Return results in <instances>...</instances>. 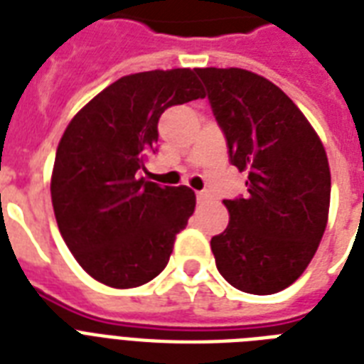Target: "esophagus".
<instances>
[{"instance_id":"esophagus-1","label":"esophagus","mask_w":364,"mask_h":364,"mask_svg":"<svg viewBox=\"0 0 364 364\" xmlns=\"http://www.w3.org/2000/svg\"><path fill=\"white\" fill-rule=\"evenodd\" d=\"M196 200H198L200 204H204V202L211 200V194L208 191H200V193H196Z\"/></svg>"}]
</instances>
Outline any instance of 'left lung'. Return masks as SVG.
I'll return each mask as SVG.
<instances>
[{
    "label": "left lung",
    "mask_w": 364,
    "mask_h": 364,
    "mask_svg": "<svg viewBox=\"0 0 364 364\" xmlns=\"http://www.w3.org/2000/svg\"><path fill=\"white\" fill-rule=\"evenodd\" d=\"M196 73L230 164L247 171L245 198L225 200L230 221L211 238L217 270L243 293L283 291L302 276L327 227L325 147L293 100L264 77L240 68Z\"/></svg>",
    "instance_id": "obj_1"
}]
</instances>
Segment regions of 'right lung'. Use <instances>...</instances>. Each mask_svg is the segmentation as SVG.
<instances>
[{
    "label": "right lung",
    "mask_w": 364,
    "mask_h": 364,
    "mask_svg": "<svg viewBox=\"0 0 364 364\" xmlns=\"http://www.w3.org/2000/svg\"><path fill=\"white\" fill-rule=\"evenodd\" d=\"M193 70L121 77L65 128L50 196L60 234L88 276L115 289L139 287L164 270L196 196L139 177L156 153L159 119L171 105L204 98Z\"/></svg>",
    "instance_id": "right-lung-1"
}]
</instances>
